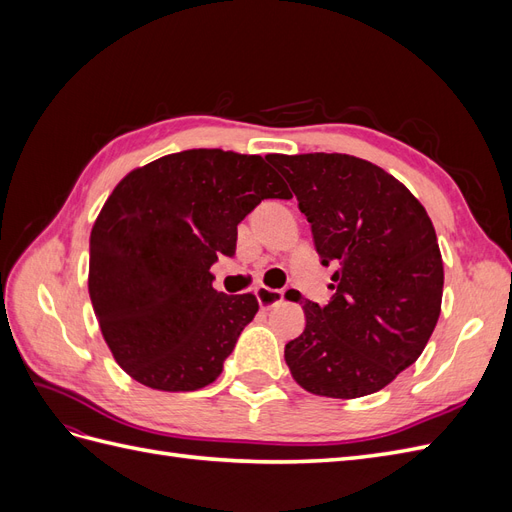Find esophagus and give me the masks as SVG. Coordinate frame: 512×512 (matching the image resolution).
Here are the masks:
<instances>
[{"label": "esophagus", "mask_w": 512, "mask_h": 512, "mask_svg": "<svg viewBox=\"0 0 512 512\" xmlns=\"http://www.w3.org/2000/svg\"><path fill=\"white\" fill-rule=\"evenodd\" d=\"M256 299H258V305H260L262 309H269V307H273V305L284 301V290L258 286V288H256Z\"/></svg>", "instance_id": "esophagus-1"}]
</instances>
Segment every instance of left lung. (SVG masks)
<instances>
[{
	"instance_id": "1",
	"label": "left lung",
	"mask_w": 512,
	"mask_h": 512,
	"mask_svg": "<svg viewBox=\"0 0 512 512\" xmlns=\"http://www.w3.org/2000/svg\"><path fill=\"white\" fill-rule=\"evenodd\" d=\"M335 267L327 305L303 303L305 329L284 348L292 378L320 397L371 395L425 350L444 269L425 207L404 183L346 153L267 156Z\"/></svg>"
}]
</instances>
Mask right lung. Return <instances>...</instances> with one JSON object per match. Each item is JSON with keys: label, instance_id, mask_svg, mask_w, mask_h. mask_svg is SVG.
<instances>
[{"label": "right lung", "instance_id": "right-lung-1", "mask_svg": "<svg viewBox=\"0 0 512 512\" xmlns=\"http://www.w3.org/2000/svg\"><path fill=\"white\" fill-rule=\"evenodd\" d=\"M265 198H290L260 156L188 149L121 179L89 239V294L119 367L158 391H196L222 374L258 312L209 273L235 256L237 226Z\"/></svg>", "mask_w": 512, "mask_h": 512}]
</instances>
